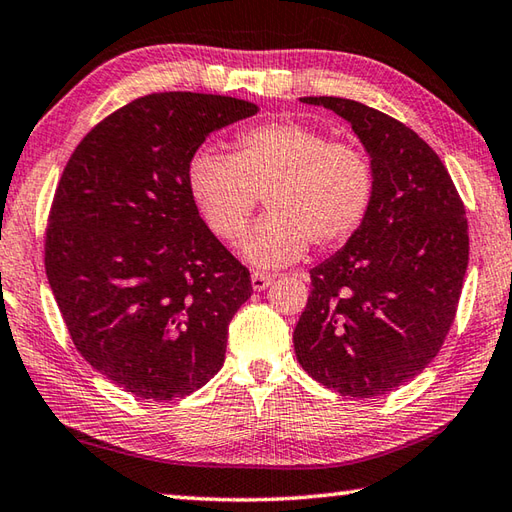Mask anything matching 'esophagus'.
Wrapping results in <instances>:
<instances>
[{"label":"esophagus","mask_w":512,"mask_h":512,"mask_svg":"<svg viewBox=\"0 0 512 512\" xmlns=\"http://www.w3.org/2000/svg\"><path fill=\"white\" fill-rule=\"evenodd\" d=\"M250 284H253V290H266L270 284H273V275L268 273H253L250 275Z\"/></svg>","instance_id":"obj_1"}]
</instances>
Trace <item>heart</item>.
Masks as SVG:
<instances>
[{
	"label": "heart",
	"mask_w": 512,
	"mask_h": 512,
	"mask_svg": "<svg viewBox=\"0 0 512 512\" xmlns=\"http://www.w3.org/2000/svg\"><path fill=\"white\" fill-rule=\"evenodd\" d=\"M375 166L366 150L333 142L302 122H268L233 139L230 155L197 150L188 190L204 222L233 242L266 195L268 215L248 230L239 253L257 268H282L317 248L344 244L364 224L375 197Z\"/></svg>",
	"instance_id": "obj_1"
}]
</instances>
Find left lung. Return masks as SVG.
<instances>
[{
    "label": "left lung",
    "instance_id": "obj_1",
    "mask_svg": "<svg viewBox=\"0 0 512 512\" xmlns=\"http://www.w3.org/2000/svg\"><path fill=\"white\" fill-rule=\"evenodd\" d=\"M302 102L353 126L377 182L364 224L310 270L297 362L342 395H388L433 362L455 319L468 268L464 202L415 130L353 99Z\"/></svg>",
    "mask_w": 512,
    "mask_h": 512
}]
</instances>
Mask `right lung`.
<instances>
[{
	"instance_id": "right-lung-1",
	"label": "right lung",
	"mask_w": 512,
	"mask_h": 512,
	"mask_svg": "<svg viewBox=\"0 0 512 512\" xmlns=\"http://www.w3.org/2000/svg\"><path fill=\"white\" fill-rule=\"evenodd\" d=\"M244 99L153 93L102 119L70 155L46 230V275L70 339L126 393L170 402L224 366L228 324L253 293L210 233L188 164Z\"/></svg>"
}]
</instances>
